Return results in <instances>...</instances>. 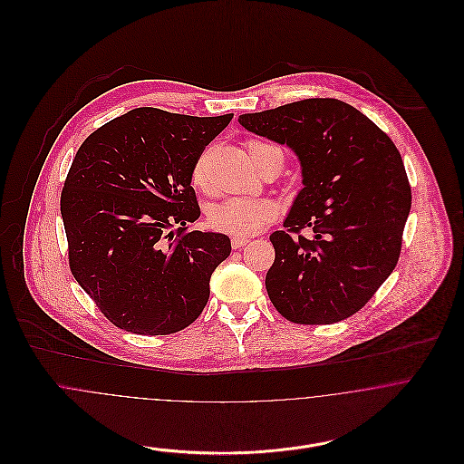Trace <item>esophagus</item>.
<instances>
[{
	"label": "esophagus",
	"mask_w": 464,
	"mask_h": 464,
	"mask_svg": "<svg viewBox=\"0 0 464 464\" xmlns=\"http://www.w3.org/2000/svg\"><path fill=\"white\" fill-rule=\"evenodd\" d=\"M246 243H248L246 237H232V248H234V250L243 248Z\"/></svg>",
	"instance_id": "esophagus-1"
}]
</instances>
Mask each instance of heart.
<instances>
[{
    "mask_svg": "<svg viewBox=\"0 0 464 464\" xmlns=\"http://www.w3.org/2000/svg\"><path fill=\"white\" fill-rule=\"evenodd\" d=\"M273 146L261 140H250L246 144L252 162L266 150ZM191 180L197 188H205L207 184V155H201L193 166ZM278 216V207L271 199L266 198H227L212 205L207 212L208 225L234 237H248L261 232L269 221Z\"/></svg>",
    "mask_w": 464,
    "mask_h": 464,
    "instance_id": "obj_1",
    "label": "heart"
}]
</instances>
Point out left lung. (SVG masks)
Segmentation results:
<instances>
[{
  "mask_svg": "<svg viewBox=\"0 0 464 464\" xmlns=\"http://www.w3.org/2000/svg\"><path fill=\"white\" fill-rule=\"evenodd\" d=\"M239 123L289 146L302 166L304 188L284 221L287 230L269 236L271 304L300 325L355 314L400 257L411 188L397 146L362 112L334 98L243 114ZM302 227L312 228L309 240Z\"/></svg>",
  "mask_w": 464,
  "mask_h": 464,
  "instance_id": "8db88e82",
  "label": "left lung"
}]
</instances>
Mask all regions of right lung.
I'll use <instances>...</instances> for the list:
<instances>
[{"label":"right lung","instance_id":"1","mask_svg":"<svg viewBox=\"0 0 464 464\" xmlns=\"http://www.w3.org/2000/svg\"><path fill=\"white\" fill-rule=\"evenodd\" d=\"M232 116L140 107L78 148L61 197L69 267L116 327L166 335L207 305L232 246L225 234L188 232L199 218L191 171Z\"/></svg>","mask_w":464,"mask_h":464}]
</instances>
